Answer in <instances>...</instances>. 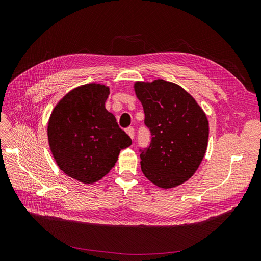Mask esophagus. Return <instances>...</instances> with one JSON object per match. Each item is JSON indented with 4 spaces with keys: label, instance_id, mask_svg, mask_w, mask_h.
<instances>
[{
    "label": "esophagus",
    "instance_id": "1",
    "mask_svg": "<svg viewBox=\"0 0 261 261\" xmlns=\"http://www.w3.org/2000/svg\"><path fill=\"white\" fill-rule=\"evenodd\" d=\"M126 133L128 134V136L134 139V135H135V130H134V127H132V126H129V127L126 128Z\"/></svg>",
    "mask_w": 261,
    "mask_h": 261
}]
</instances>
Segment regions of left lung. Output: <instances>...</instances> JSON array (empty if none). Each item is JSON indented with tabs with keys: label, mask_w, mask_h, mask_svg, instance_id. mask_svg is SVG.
Instances as JSON below:
<instances>
[{
	"label": "left lung",
	"mask_w": 261,
	"mask_h": 261,
	"mask_svg": "<svg viewBox=\"0 0 261 261\" xmlns=\"http://www.w3.org/2000/svg\"><path fill=\"white\" fill-rule=\"evenodd\" d=\"M134 88L151 133L149 147L139 150L141 171L161 188L183 184L194 175L206 153L209 137L206 114L176 84L163 80L137 82Z\"/></svg>",
	"instance_id": "1"
}]
</instances>
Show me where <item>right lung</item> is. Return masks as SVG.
Listing matches in <instances>:
<instances>
[{
  "label": "right lung",
  "mask_w": 261,
  "mask_h": 261,
  "mask_svg": "<svg viewBox=\"0 0 261 261\" xmlns=\"http://www.w3.org/2000/svg\"><path fill=\"white\" fill-rule=\"evenodd\" d=\"M109 87L87 84L70 90L55 106L48 124L55 162L69 177L96 183L111 170L130 137L105 105Z\"/></svg>",
  "instance_id": "right-lung-1"
}]
</instances>
